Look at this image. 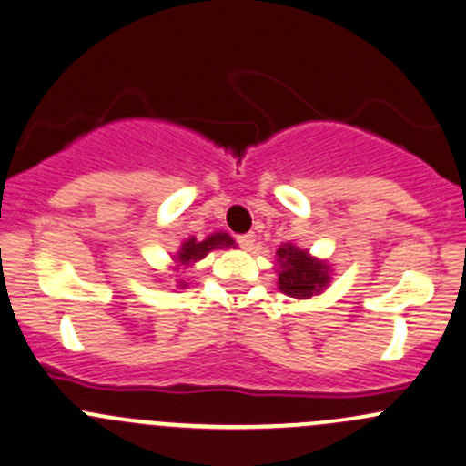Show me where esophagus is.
I'll use <instances>...</instances> for the list:
<instances>
[{"mask_svg":"<svg viewBox=\"0 0 466 466\" xmlns=\"http://www.w3.org/2000/svg\"><path fill=\"white\" fill-rule=\"evenodd\" d=\"M254 232H248V234H238L237 237V243L238 246H241L243 249H252V246H254Z\"/></svg>","mask_w":466,"mask_h":466,"instance_id":"obj_1","label":"esophagus"}]
</instances>
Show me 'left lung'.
Returning a JSON list of instances; mask_svg holds the SVG:
<instances>
[{"mask_svg": "<svg viewBox=\"0 0 466 466\" xmlns=\"http://www.w3.org/2000/svg\"><path fill=\"white\" fill-rule=\"evenodd\" d=\"M277 263L279 290L288 297L310 299L330 283V266L292 243H283L277 249Z\"/></svg>", "mask_w": 466, "mask_h": 466, "instance_id": "1", "label": "left lung"}]
</instances>
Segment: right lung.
Listing matches in <instances>:
<instances>
[{
  "label": "right lung",
  "mask_w": 466,
  "mask_h": 466,
  "mask_svg": "<svg viewBox=\"0 0 466 466\" xmlns=\"http://www.w3.org/2000/svg\"><path fill=\"white\" fill-rule=\"evenodd\" d=\"M220 248H234V238L225 232H214L209 234L205 241H196V238H187V241L180 246L178 252L174 254V261L178 266H192V263L200 261V258L208 257L212 249H220ZM187 283L180 281V288H185Z\"/></svg>",
  "instance_id": "obj_1"
}]
</instances>
